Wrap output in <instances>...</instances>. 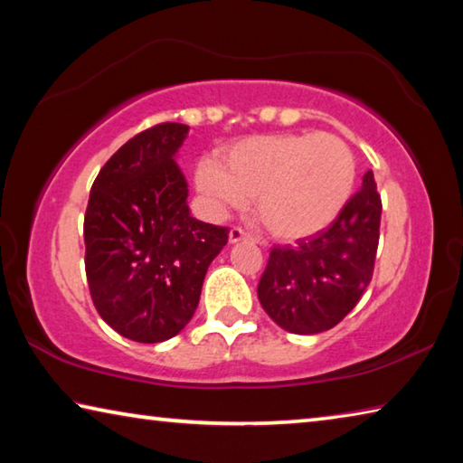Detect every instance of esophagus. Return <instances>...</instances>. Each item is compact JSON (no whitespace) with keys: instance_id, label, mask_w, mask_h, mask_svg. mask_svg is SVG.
Returning <instances> with one entry per match:
<instances>
[{"instance_id":"34e87169","label":"esophagus","mask_w":463,"mask_h":463,"mask_svg":"<svg viewBox=\"0 0 463 463\" xmlns=\"http://www.w3.org/2000/svg\"><path fill=\"white\" fill-rule=\"evenodd\" d=\"M239 241H255V239L242 229H232L229 232V242H231V245H234V242H239Z\"/></svg>"}]
</instances>
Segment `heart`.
Listing matches in <instances>:
<instances>
[{"label": "heart", "mask_w": 463, "mask_h": 463, "mask_svg": "<svg viewBox=\"0 0 463 463\" xmlns=\"http://www.w3.org/2000/svg\"><path fill=\"white\" fill-rule=\"evenodd\" d=\"M355 156L333 135L250 137L224 148L221 163L195 167V190L216 216L245 208L273 237L300 241L325 231L354 194Z\"/></svg>", "instance_id": "1"}]
</instances>
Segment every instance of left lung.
Masks as SVG:
<instances>
[{"mask_svg": "<svg viewBox=\"0 0 463 463\" xmlns=\"http://www.w3.org/2000/svg\"><path fill=\"white\" fill-rule=\"evenodd\" d=\"M382 200L372 169L326 231L298 247H273L257 286L263 310L288 333L328 331L370 286L380 241Z\"/></svg>", "mask_w": 463, "mask_h": 463, "instance_id": "8db88e82", "label": "left lung"}]
</instances>
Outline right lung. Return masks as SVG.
<instances>
[{
	"mask_svg": "<svg viewBox=\"0 0 463 463\" xmlns=\"http://www.w3.org/2000/svg\"><path fill=\"white\" fill-rule=\"evenodd\" d=\"M190 127L163 122L122 145L96 177L83 222L85 273L104 323L161 343L190 323L229 229L195 221L177 153Z\"/></svg>",
	"mask_w": 463,
	"mask_h": 463,
	"instance_id": "1",
	"label": "right lung"
}]
</instances>
